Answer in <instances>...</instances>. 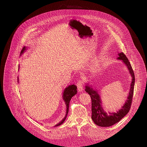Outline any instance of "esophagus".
<instances>
[{"label": "esophagus", "mask_w": 147, "mask_h": 147, "mask_svg": "<svg viewBox=\"0 0 147 147\" xmlns=\"http://www.w3.org/2000/svg\"><path fill=\"white\" fill-rule=\"evenodd\" d=\"M77 87H78L79 92H82L83 90V82L81 80H79L77 83Z\"/></svg>", "instance_id": "obj_1"}]
</instances>
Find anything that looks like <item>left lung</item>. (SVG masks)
<instances>
[{
	"label": "left lung",
	"mask_w": 147,
	"mask_h": 147,
	"mask_svg": "<svg viewBox=\"0 0 147 147\" xmlns=\"http://www.w3.org/2000/svg\"><path fill=\"white\" fill-rule=\"evenodd\" d=\"M117 59L123 61L126 65L129 72L132 77V82L130 84L127 99L120 110L117 111V113H109V114H107L102 109L101 99L97 90H95L93 87L89 84H87V85L85 86V90L90 95L92 100V119L96 125L101 127H109L118 123L129 113L132 102L135 84V74L134 70L130 62L123 52L119 53Z\"/></svg>",
	"instance_id": "8db88e82"
}]
</instances>
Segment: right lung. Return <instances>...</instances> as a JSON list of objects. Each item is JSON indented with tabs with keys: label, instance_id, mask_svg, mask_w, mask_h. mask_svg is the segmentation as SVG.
Listing matches in <instances>:
<instances>
[{
	"label": "right lung",
	"instance_id": "add662e5",
	"mask_svg": "<svg viewBox=\"0 0 147 147\" xmlns=\"http://www.w3.org/2000/svg\"><path fill=\"white\" fill-rule=\"evenodd\" d=\"M27 48H26V46H24V47H23L21 51L20 55H22V54L25 52V51L26 50ZM77 92H78V90H77V86L76 85H74V84H71V85H69L64 89V90L63 92V99H64V102L65 103V105H66V107H67L66 114L65 115V117L63 120H62L59 123H58L57 125H56L55 126L57 127V126H58L61 125V124H63V123L64 122V121L65 120L67 115L68 113L69 101H70L71 98L77 94Z\"/></svg>",
	"mask_w": 147,
	"mask_h": 147
}]
</instances>
